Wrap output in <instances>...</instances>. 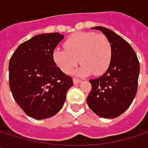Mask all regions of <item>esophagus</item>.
<instances>
[{
  "mask_svg": "<svg viewBox=\"0 0 148 148\" xmlns=\"http://www.w3.org/2000/svg\"><path fill=\"white\" fill-rule=\"evenodd\" d=\"M73 81H74V84H79L81 80L79 79H76V78H74L73 79Z\"/></svg>",
  "mask_w": 148,
  "mask_h": 148,
  "instance_id": "1",
  "label": "esophagus"
}]
</instances>
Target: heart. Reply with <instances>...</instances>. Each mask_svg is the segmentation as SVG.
<instances>
[{"label": "heart", "mask_w": 148, "mask_h": 148, "mask_svg": "<svg viewBox=\"0 0 148 148\" xmlns=\"http://www.w3.org/2000/svg\"><path fill=\"white\" fill-rule=\"evenodd\" d=\"M63 46L65 49H58L53 52V60L64 74H72L79 60L82 63L78 71L80 75L103 74L111 63L112 45L103 34L75 32L64 41Z\"/></svg>", "instance_id": "obj_1"}]
</instances>
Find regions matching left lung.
<instances>
[{
	"instance_id": "obj_1",
	"label": "left lung",
	"mask_w": 148,
	"mask_h": 148,
	"mask_svg": "<svg viewBox=\"0 0 148 148\" xmlns=\"http://www.w3.org/2000/svg\"><path fill=\"white\" fill-rule=\"evenodd\" d=\"M110 39L112 49L111 63L104 74L90 79L92 90L86 101L99 116L116 118L133 102L138 89L140 63L135 51L126 40L110 29L95 26Z\"/></svg>"
}]
</instances>
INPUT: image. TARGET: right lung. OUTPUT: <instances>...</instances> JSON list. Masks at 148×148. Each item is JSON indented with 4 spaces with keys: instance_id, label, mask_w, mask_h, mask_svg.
I'll use <instances>...</instances> for the list:
<instances>
[{
    "instance_id": "add662e5",
    "label": "right lung",
    "mask_w": 148,
    "mask_h": 148,
    "mask_svg": "<svg viewBox=\"0 0 148 148\" xmlns=\"http://www.w3.org/2000/svg\"><path fill=\"white\" fill-rule=\"evenodd\" d=\"M64 38L58 33L34 36L15 49L9 61V87L23 111L37 120L55 116L62 108L72 77L55 63L53 52Z\"/></svg>"
}]
</instances>
